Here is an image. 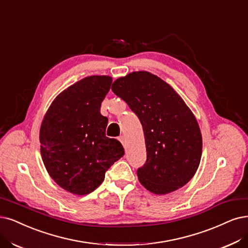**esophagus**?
Returning a JSON list of instances; mask_svg holds the SVG:
<instances>
[{
	"mask_svg": "<svg viewBox=\"0 0 248 248\" xmlns=\"http://www.w3.org/2000/svg\"><path fill=\"white\" fill-rule=\"evenodd\" d=\"M118 140L121 141V143H122L124 146H125V138H124V136H119Z\"/></svg>",
	"mask_w": 248,
	"mask_h": 248,
	"instance_id": "obj_1",
	"label": "esophagus"
}]
</instances>
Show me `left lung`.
Instances as JSON below:
<instances>
[{"mask_svg":"<svg viewBox=\"0 0 248 248\" xmlns=\"http://www.w3.org/2000/svg\"><path fill=\"white\" fill-rule=\"evenodd\" d=\"M113 93L139 117L147 159L137 170L154 194H168L193 178L202 154V137L194 114L177 92L148 71L117 78Z\"/></svg>","mask_w":248,"mask_h":248,"instance_id":"obj_1","label":"left lung"}]
</instances>
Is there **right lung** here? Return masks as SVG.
<instances>
[{
  "label": "right lung",
  "instance_id": "right-lung-1",
  "mask_svg": "<svg viewBox=\"0 0 248 248\" xmlns=\"http://www.w3.org/2000/svg\"><path fill=\"white\" fill-rule=\"evenodd\" d=\"M111 84L107 76L82 78L61 92L44 116L40 142L45 168L72 194L93 192L124 154L121 142L106 137L108 118L100 112Z\"/></svg>",
  "mask_w": 248,
  "mask_h": 248
}]
</instances>
